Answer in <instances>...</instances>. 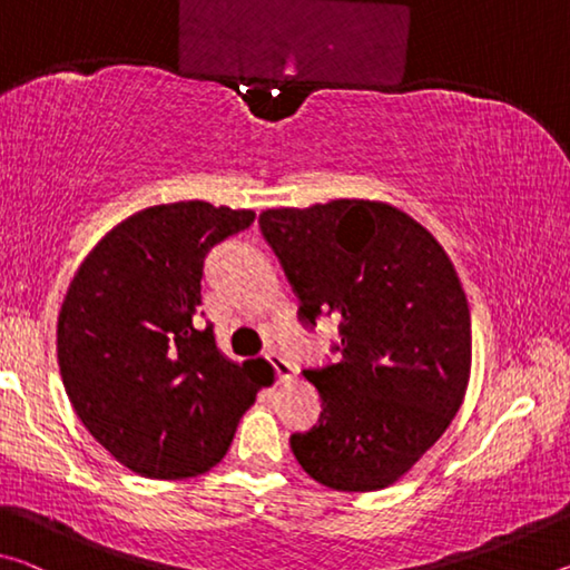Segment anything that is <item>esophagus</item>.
I'll return each mask as SVG.
<instances>
[{
	"mask_svg": "<svg viewBox=\"0 0 570 570\" xmlns=\"http://www.w3.org/2000/svg\"><path fill=\"white\" fill-rule=\"evenodd\" d=\"M266 362L274 366L278 382H284V380L292 377V364H288L286 356H282L278 352H266Z\"/></svg>",
	"mask_w": 570,
	"mask_h": 570,
	"instance_id": "esophagus-1",
	"label": "esophagus"
}]
</instances>
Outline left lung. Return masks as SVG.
<instances>
[{"instance_id": "8db88e82", "label": "left lung", "mask_w": 570, "mask_h": 570, "mask_svg": "<svg viewBox=\"0 0 570 570\" xmlns=\"http://www.w3.org/2000/svg\"><path fill=\"white\" fill-rule=\"evenodd\" d=\"M258 226L306 330L342 316V360L304 370L322 414L292 435L298 465L344 493L392 485L465 397L472 332L455 266L428 228L374 200L272 208Z\"/></svg>"}]
</instances>
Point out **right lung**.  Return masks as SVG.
Segmentation results:
<instances>
[{
	"mask_svg": "<svg viewBox=\"0 0 570 570\" xmlns=\"http://www.w3.org/2000/svg\"><path fill=\"white\" fill-rule=\"evenodd\" d=\"M254 210L206 200L153 206L122 220L77 268L57 320L67 397L90 435L146 478L180 480L220 462L254 404L248 364L198 330L210 248Z\"/></svg>",
	"mask_w": 570,
	"mask_h": 570,
	"instance_id": "add662e5",
	"label": "right lung"
}]
</instances>
